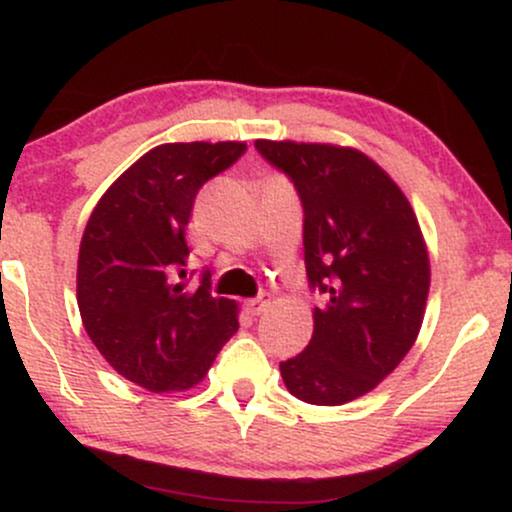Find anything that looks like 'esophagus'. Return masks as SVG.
<instances>
[{
  "mask_svg": "<svg viewBox=\"0 0 512 512\" xmlns=\"http://www.w3.org/2000/svg\"><path fill=\"white\" fill-rule=\"evenodd\" d=\"M245 308H248L250 315H262L264 310L269 308V296L267 293H260L257 298H250V301L245 303Z\"/></svg>",
  "mask_w": 512,
  "mask_h": 512,
  "instance_id": "esophagus-1",
  "label": "esophagus"
}]
</instances>
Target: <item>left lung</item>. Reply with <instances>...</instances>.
I'll return each instance as SVG.
<instances>
[{
    "instance_id": "8db88e82",
    "label": "left lung",
    "mask_w": 512,
    "mask_h": 512,
    "mask_svg": "<svg viewBox=\"0 0 512 512\" xmlns=\"http://www.w3.org/2000/svg\"><path fill=\"white\" fill-rule=\"evenodd\" d=\"M303 204L310 289L325 303L298 356L281 361L293 397L337 407L399 366L424 322L431 267L409 199L375 161L349 146L257 139Z\"/></svg>"
}]
</instances>
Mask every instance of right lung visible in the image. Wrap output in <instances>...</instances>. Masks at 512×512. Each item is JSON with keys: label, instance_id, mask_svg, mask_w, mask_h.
<instances>
[{"label": "right lung", "instance_id": "right-lung-1", "mask_svg": "<svg viewBox=\"0 0 512 512\" xmlns=\"http://www.w3.org/2000/svg\"><path fill=\"white\" fill-rule=\"evenodd\" d=\"M243 142L161 144L117 178L91 211L79 248L84 327L122 378L182 392L207 375L238 332V305L209 293L204 269L187 291L185 228L199 187L245 154Z\"/></svg>", "mask_w": 512, "mask_h": 512}]
</instances>
